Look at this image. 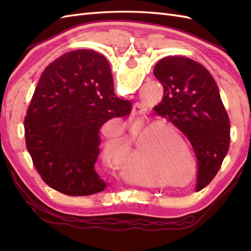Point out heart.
Listing matches in <instances>:
<instances>
[{"label":"heart","mask_w":251,"mask_h":251,"mask_svg":"<svg viewBox=\"0 0 251 251\" xmlns=\"http://www.w3.org/2000/svg\"><path fill=\"white\" fill-rule=\"evenodd\" d=\"M159 128L168 130L158 131ZM119 153V142L116 140L105 142L103 157L106 163L115 165ZM180 157L183 162H189L192 157L191 151L186 147L183 138L173 126L162 123L149 125L147 121L139 120L132 123L127 130L120 166L122 172L132 180L150 183L151 175L149 165L152 170L157 169L162 174L170 173L180 163Z\"/></svg>","instance_id":"1"}]
</instances>
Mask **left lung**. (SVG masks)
<instances>
[{
  "mask_svg": "<svg viewBox=\"0 0 251 251\" xmlns=\"http://www.w3.org/2000/svg\"><path fill=\"white\" fill-rule=\"evenodd\" d=\"M164 97L155 114L188 138L197 161L196 191L215 178L230 147V120L211 74L201 63L168 56L154 67Z\"/></svg>",
  "mask_w": 251,
  "mask_h": 251,
  "instance_id": "left-lung-1",
  "label": "left lung"
}]
</instances>
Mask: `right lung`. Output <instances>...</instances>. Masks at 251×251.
Returning a JSON list of instances; mask_svg holds the SVG:
<instances>
[{
	"instance_id": "right-lung-1",
	"label": "right lung",
	"mask_w": 251,
	"mask_h": 251,
	"mask_svg": "<svg viewBox=\"0 0 251 251\" xmlns=\"http://www.w3.org/2000/svg\"><path fill=\"white\" fill-rule=\"evenodd\" d=\"M130 110L128 100L116 97L103 55L76 50L50 63L25 117L26 149L44 182L70 196L103 191L108 183L94 168L99 129Z\"/></svg>"
}]
</instances>
